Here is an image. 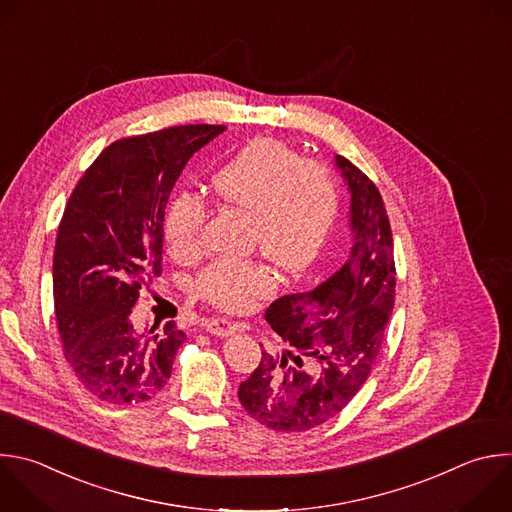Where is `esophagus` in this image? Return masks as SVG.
<instances>
[{
	"label": "esophagus",
	"mask_w": 512,
	"mask_h": 512,
	"mask_svg": "<svg viewBox=\"0 0 512 512\" xmlns=\"http://www.w3.org/2000/svg\"><path fill=\"white\" fill-rule=\"evenodd\" d=\"M205 327H207V331H211V333H215V335H221V337L233 335L235 329H237L231 321L221 319V317H211V319H207V321H205Z\"/></svg>",
	"instance_id": "1"
}]
</instances>
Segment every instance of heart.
<instances>
[{
  "mask_svg": "<svg viewBox=\"0 0 512 512\" xmlns=\"http://www.w3.org/2000/svg\"><path fill=\"white\" fill-rule=\"evenodd\" d=\"M213 195L249 215L247 247L277 271L305 269L321 249L337 213L333 170L277 138H259L223 162L211 179ZM205 203L181 195L168 205L164 233L177 259L191 261L205 247ZM199 297L229 309H249L273 289L271 273L251 259H217L195 281Z\"/></svg>",
  "mask_w": 512,
  "mask_h": 512,
  "instance_id": "b5f03b06",
  "label": "heart"
}]
</instances>
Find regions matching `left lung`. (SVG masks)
<instances>
[{
    "label": "left lung",
    "instance_id": "1",
    "mask_svg": "<svg viewBox=\"0 0 512 512\" xmlns=\"http://www.w3.org/2000/svg\"><path fill=\"white\" fill-rule=\"evenodd\" d=\"M352 249L325 281L275 299L265 319L289 346L263 352L241 382L245 412L275 432H305L342 412L366 384L394 309L396 265L390 219L378 187L346 156Z\"/></svg>",
    "mask_w": 512,
    "mask_h": 512
}]
</instances>
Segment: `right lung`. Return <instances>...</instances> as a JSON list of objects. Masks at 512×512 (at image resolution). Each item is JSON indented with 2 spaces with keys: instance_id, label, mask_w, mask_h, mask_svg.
Returning <instances> with one entry per match:
<instances>
[{
  "instance_id": "obj_1",
  "label": "right lung",
  "mask_w": 512,
  "mask_h": 512,
  "mask_svg": "<svg viewBox=\"0 0 512 512\" xmlns=\"http://www.w3.org/2000/svg\"><path fill=\"white\" fill-rule=\"evenodd\" d=\"M223 130L187 124L116 140L70 195L54 251L56 319L66 362L102 402H146L173 372L185 331L175 321L138 327L132 307L162 273L170 191Z\"/></svg>"
}]
</instances>
